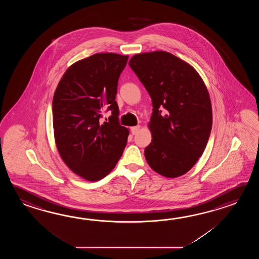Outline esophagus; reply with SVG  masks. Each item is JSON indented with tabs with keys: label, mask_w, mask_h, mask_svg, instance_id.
Here are the masks:
<instances>
[{
	"label": "esophagus",
	"mask_w": 259,
	"mask_h": 259,
	"mask_svg": "<svg viewBox=\"0 0 259 259\" xmlns=\"http://www.w3.org/2000/svg\"><path fill=\"white\" fill-rule=\"evenodd\" d=\"M140 126L138 125V126H135V127H131V132H132V134L134 135V134H136V133H138V132L140 131Z\"/></svg>",
	"instance_id": "esophagus-1"
}]
</instances>
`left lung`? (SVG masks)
I'll return each instance as SVG.
<instances>
[{
  "label": "left lung",
  "mask_w": 259,
  "mask_h": 259,
  "mask_svg": "<svg viewBox=\"0 0 259 259\" xmlns=\"http://www.w3.org/2000/svg\"><path fill=\"white\" fill-rule=\"evenodd\" d=\"M128 65L154 107L146 161L165 178L182 176L204 153L212 128V106L204 80L190 64L165 51L133 55Z\"/></svg>",
  "instance_id": "8db88e82"
}]
</instances>
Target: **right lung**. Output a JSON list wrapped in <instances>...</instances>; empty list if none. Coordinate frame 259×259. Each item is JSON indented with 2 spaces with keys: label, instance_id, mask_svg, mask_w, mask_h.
Here are the masks:
<instances>
[{
  "label": "right lung",
  "instance_id": "obj_1",
  "mask_svg": "<svg viewBox=\"0 0 259 259\" xmlns=\"http://www.w3.org/2000/svg\"><path fill=\"white\" fill-rule=\"evenodd\" d=\"M127 55L95 54L69 66L55 90L53 123L63 161L77 176L97 182L116 166L128 130L118 121L116 95ZM105 108L112 115L100 119Z\"/></svg>",
  "mask_w": 259,
  "mask_h": 259
}]
</instances>
